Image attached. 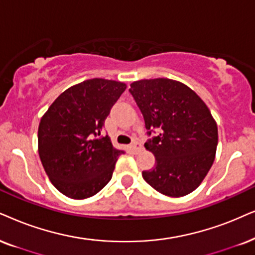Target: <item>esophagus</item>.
<instances>
[{"label": "esophagus", "instance_id": "1", "mask_svg": "<svg viewBox=\"0 0 255 255\" xmlns=\"http://www.w3.org/2000/svg\"><path fill=\"white\" fill-rule=\"evenodd\" d=\"M130 148H131V150H133L135 154H137L138 151L142 149V146H141V143H138L137 141H135V142H133V143L130 144Z\"/></svg>", "mask_w": 255, "mask_h": 255}]
</instances>
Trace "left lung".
Returning a JSON list of instances; mask_svg holds the SVG:
<instances>
[{"label": "left lung", "mask_w": 255, "mask_h": 255, "mask_svg": "<svg viewBox=\"0 0 255 255\" xmlns=\"http://www.w3.org/2000/svg\"><path fill=\"white\" fill-rule=\"evenodd\" d=\"M142 113L148 138L144 147L155 167L143 170L148 185L161 194L179 198L199 187L214 162L217 122L195 92L170 79H150L130 85Z\"/></svg>", "instance_id": "1"}]
</instances>
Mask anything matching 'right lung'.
<instances>
[{"label": "right lung", "instance_id": "add662e5", "mask_svg": "<svg viewBox=\"0 0 255 255\" xmlns=\"http://www.w3.org/2000/svg\"><path fill=\"white\" fill-rule=\"evenodd\" d=\"M125 83L90 79L70 87L48 108L38 126V155L57 191L70 199L95 195L111 181L124 150L101 134Z\"/></svg>", "mask_w": 255, "mask_h": 255}]
</instances>
